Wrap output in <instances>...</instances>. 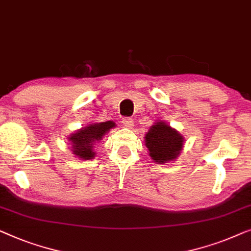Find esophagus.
Masks as SVG:
<instances>
[{
  "label": "esophagus",
  "instance_id": "34e87169",
  "mask_svg": "<svg viewBox=\"0 0 251 251\" xmlns=\"http://www.w3.org/2000/svg\"><path fill=\"white\" fill-rule=\"evenodd\" d=\"M122 123H123V125H124L125 127H127V128H130V127H132V126L134 125V123H133V121H132V118H129V117H125V118H123Z\"/></svg>",
  "mask_w": 251,
  "mask_h": 251
}]
</instances>
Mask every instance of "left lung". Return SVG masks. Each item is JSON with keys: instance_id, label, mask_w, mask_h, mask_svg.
I'll use <instances>...</instances> for the list:
<instances>
[{"instance_id": "8db88e82", "label": "left lung", "mask_w": 251, "mask_h": 251, "mask_svg": "<svg viewBox=\"0 0 251 251\" xmlns=\"http://www.w3.org/2000/svg\"><path fill=\"white\" fill-rule=\"evenodd\" d=\"M146 146L154 161L167 162L175 159L183 148V137L165 123H157L146 135Z\"/></svg>"}]
</instances>
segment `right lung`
Instances as JSON below:
<instances>
[{
	"mask_svg": "<svg viewBox=\"0 0 251 251\" xmlns=\"http://www.w3.org/2000/svg\"><path fill=\"white\" fill-rule=\"evenodd\" d=\"M112 127H115L114 122H104L84 127L78 132L74 133L69 136V141H72L73 144V153L83 159H92L95 154L92 150L94 143L101 140L102 136Z\"/></svg>",
	"mask_w": 251,
	"mask_h": 251,
	"instance_id": "add662e5",
	"label": "right lung"
}]
</instances>
